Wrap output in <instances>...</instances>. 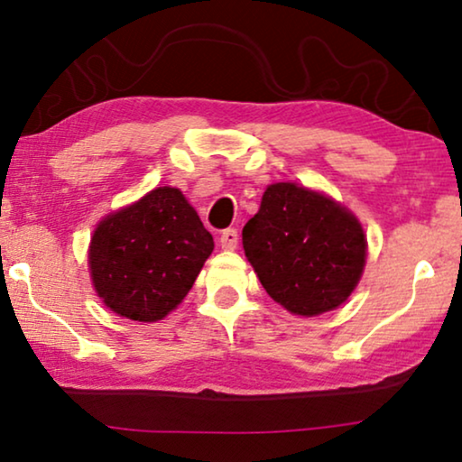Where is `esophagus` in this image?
<instances>
[{
  "instance_id": "1",
  "label": "esophagus",
  "mask_w": 462,
  "mask_h": 462,
  "mask_svg": "<svg viewBox=\"0 0 462 462\" xmlns=\"http://www.w3.org/2000/svg\"><path fill=\"white\" fill-rule=\"evenodd\" d=\"M237 242H239L237 229H225L218 237V244H220V248H223V250H236Z\"/></svg>"
}]
</instances>
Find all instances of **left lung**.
Here are the masks:
<instances>
[{"label": "left lung", "mask_w": 462, "mask_h": 462, "mask_svg": "<svg viewBox=\"0 0 462 462\" xmlns=\"http://www.w3.org/2000/svg\"><path fill=\"white\" fill-rule=\"evenodd\" d=\"M242 239L271 299L305 318L349 299L368 245L362 225L345 206L294 182L267 187Z\"/></svg>", "instance_id": "1"}]
</instances>
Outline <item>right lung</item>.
Instances as JSON below:
<instances>
[{"label":"right lung","instance_id":"add662e5","mask_svg":"<svg viewBox=\"0 0 462 462\" xmlns=\"http://www.w3.org/2000/svg\"><path fill=\"white\" fill-rule=\"evenodd\" d=\"M212 250L210 231L180 189L157 187L100 220L88 263L113 313L157 321L180 305Z\"/></svg>","mask_w":462,"mask_h":462}]
</instances>
